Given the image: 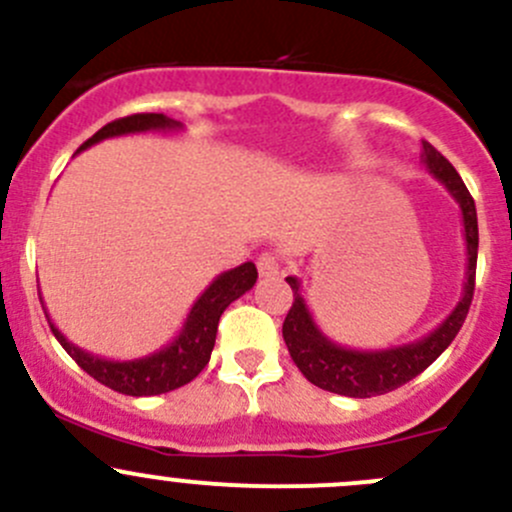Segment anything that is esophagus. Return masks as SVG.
<instances>
[{
	"mask_svg": "<svg viewBox=\"0 0 512 512\" xmlns=\"http://www.w3.org/2000/svg\"><path fill=\"white\" fill-rule=\"evenodd\" d=\"M257 272H260V277H265V280L280 275V260H277V255L265 252V255L257 257Z\"/></svg>",
	"mask_w": 512,
	"mask_h": 512,
	"instance_id": "1",
	"label": "esophagus"
}]
</instances>
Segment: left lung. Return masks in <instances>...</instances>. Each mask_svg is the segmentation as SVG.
<instances>
[{"mask_svg":"<svg viewBox=\"0 0 512 512\" xmlns=\"http://www.w3.org/2000/svg\"><path fill=\"white\" fill-rule=\"evenodd\" d=\"M423 146V165L436 180H441L443 188L451 193L461 208L463 218V240H466V282L463 292L453 312L438 324L433 332L416 342L399 344L389 349H352L332 342L327 334L314 322L312 312L307 307V299L299 292L297 277H287L289 287L294 292V302L282 324V337L294 359L297 369L312 381L314 386L324 391H332L339 396H352V399H371V396L386 394L406 381L416 379L423 369L433 364L448 344L461 332L466 314L473 302V289H476V262H478V215L476 203L471 193L463 185L461 175L456 173L451 163L436 151L428 141Z\"/></svg>","mask_w":512,"mask_h":512,"instance_id":"obj_1","label":"left lung"}]
</instances>
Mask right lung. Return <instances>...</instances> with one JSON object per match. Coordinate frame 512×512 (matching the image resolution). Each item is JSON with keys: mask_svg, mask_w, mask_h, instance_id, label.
Masks as SVG:
<instances>
[{"mask_svg": "<svg viewBox=\"0 0 512 512\" xmlns=\"http://www.w3.org/2000/svg\"><path fill=\"white\" fill-rule=\"evenodd\" d=\"M180 128H183V123L173 121V118L163 116V113H133V116L106 123V126H103L101 131H96L76 153L86 151V148H91L94 143L106 141V138L131 136V133L148 131L168 133L180 131ZM255 282L257 267L252 265V262H245V265L232 267V270L218 275L210 282L208 289L195 299V304L190 307L178 337L170 344H165L163 349H158V352L138 356V359H103V356L86 352V349L69 342L51 319L49 324L54 337L59 339V344L69 352L71 359H74L86 374L94 376L96 381H101L103 386L126 396H158L165 394V391L180 389V386L193 381L195 376L205 369V364L210 361V354H213L215 347L220 314H223L237 297H242L247 289L255 287ZM46 317H49V314H46Z\"/></svg>", "mask_w": 512, "mask_h": 512, "instance_id": "add662e5", "label": "right lung"}]
</instances>
